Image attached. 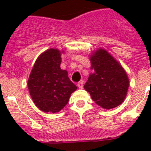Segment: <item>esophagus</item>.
Returning <instances> with one entry per match:
<instances>
[{
    "instance_id": "obj_1",
    "label": "esophagus",
    "mask_w": 151,
    "mask_h": 151,
    "mask_svg": "<svg viewBox=\"0 0 151 151\" xmlns=\"http://www.w3.org/2000/svg\"><path fill=\"white\" fill-rule=\"evenodd\" d=\"M78 85V87L79 88H81V89L83 88V86H84V82H83V81H81V82H78V85Z\"/></svg>"
}]
</instances>
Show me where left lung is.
I'll list each match as a JSON object with an SVG mask.
<instances>
[{
	"instance_id": "left-lung-1",
	"label": "left lung",
	"mask_w": 151,
	"mask_h": 151,
	"mask_svg": "<svg viewBox=\"0 0 151 151\" xmlns=\"http://www.w3.org/2000/svg\"><path fill=\"white\" fill-rule=\"evenodd\" d=\"M93 73L84 88L98 106L110 110L122 104L127 95L129 80L121 64L103 48L90 56Z\"/></svg>"
}]
</instances>
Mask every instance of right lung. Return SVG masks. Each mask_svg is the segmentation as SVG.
<instances>
[{"label": "right lung", "instance_id": "add662e5", "mask_svg": "<svg viewBox=\"0 0 151 151\" xmlns=\"http://www.w3.org/2000/svg\"><path fill=\"white\" fill-rule=\"evenodd\" d=\"M64 50L50 48L37 58L28 79V88L35 106L45 113H57L67 104L77 87L60 68Z\"/></svg>", "mask_w": 151, "mask_h": 151}]
</instances>
